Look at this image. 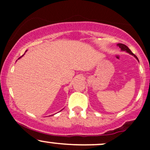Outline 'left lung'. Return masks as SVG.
I'll return each instance as SVG.
<instances>
[{"instance_id": "8db88e82", "label": "left lung", "mask_w": 150, "mask_h": 150, "mask_svg": "<svg viewBox=\"0 0 150 150\" xmlns=\"http://www.w3.org/2000/svg\"><path fill=\"white\" fill-rule=\"evenodd\" d=\"M117 46H119V48H121V50H122V51H126L127 52L129 53L130 54H132L133 56H134V57H136V58H137V59H138V58H137V56H136L134 54H133L132 51H131V50H130L129 48H128V46H125V45L122 44V43H118V44H117Z\"/></svg>"}]
</instances>
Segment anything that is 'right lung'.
<instances>
[{
  "label": "right lung",
  "instance_id": "1",
  "mask_svg": "<svg viewBox=\"0 0 150 150\" xmlns=\"http://www.w3.org/2000/svg\"><path fill=\"white\" fill-rule=\"evenodd\" d=\"M21 57H19V58H21Z\"/></svg>",
  "mask_w": 150,
  "mask_h": 150
}]
</instances>
